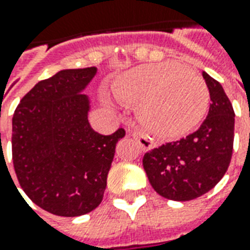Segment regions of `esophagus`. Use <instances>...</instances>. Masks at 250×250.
<instances>
[{
    "mask_svg": "<svg viewBox=\"0 0 250 250\" xmlns=\"http://www.w3.org/2000/svg\"><path fill=\"white\" fill-rule=\"evenodd\" d=\"M131 135L134 137V139L139 143V146H141L142 150H145V151H147V150H153L155 147V143L153 142L147 135H145L143 132H141V131H134Z\"/></svg>",
    "mask_w": 250,
    "mask_h": 250,
    "instance_id": "34e87169",
    "label": "esophagus"
}]
</instances>
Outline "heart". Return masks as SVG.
Wrapping results in <instances>:
<instances>
[{
	"label": "heart",
	"mask_w": 250,
	"mask_h": 250,
	"mask_svg": "<svg viewBox=\"0 0 250 250\" xmlns=\"http://www.w3.org/2000/svg\"><path fill=\"white\" fill-rule=\"evenodd\" d=\"M113 95L103 101L115 107L118 100L138 107V118L161 138H177L195 130L207 113L210 90L203 77L177 62L137 66L113 85Z\"/></svg>",
	"instance_id": "1"
}]
</instances>
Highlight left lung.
<instances>
[{
  "instance_id": "left-lung-1",
  "label": "left lung",
  "mask_w": 250,
  "mask_h": 250,
  "mask_svg": "<svg viewBox=\"0 0 250 250\" xmlns=\"http://www.w3.org/2000/svg\"><path fill=\"white\" fill-rule=\"evenodd\" d=\"M203 78L211 104L200 128L143 157L150 184L169 200L187 202L207 193L225 176L231 160L234 111L222 85L206 71Z\"/></svg>"
}]
</instances>
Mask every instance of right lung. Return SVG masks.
Returning <instances> with one entry per match:
<instances>
[{
  "label": "right lung",
  "mask_w": 250,
  "mask_h": 250,
  "mask_svg": "<svg viewBox=\"0 0 250 250\" xmlns=\"http://www.w3.org/2000/svg\"><path fill=\"white\" fill-rule=\"evenodd\" d=\"M97 67L64 69L22 97L12 119V155L22 191L40 208L80 216L101 203L119 128L100 135L89 125L83 95ZM17 188V187H16Z\"/></svg>",
  "instance_id": "add662e5"
}]
</instances>
